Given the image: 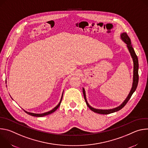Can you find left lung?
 <instances>
[{"mask_svg":"<svg viewBox=\"0 0 148 148\" xmlns=\"http://www.w3.org/2000/svg\"><path fill=\"white\" fill-rule=\"evenodd\" d=\"M121 37L122 38V40L125 42V43L127 45V47L128 49L130 51V53L132 56V58L133 59V61H134V77H133V84H132V87L131 88V90L128 95V96L127 97V98H126V99L123 101V102L120 105V106L114 108V109H111V110H98V109H95L94 108L92 107H91L90 105L88 103V102L87 101V99H86V92L85 90H84V88H82V91H83V94H84V99H85V101L86 102V104L87 106L88 107V108L92 111L94 112H96L97 114H111L115 112H116L118 111H119L120 110H121L125 105L127 103V102H128V101L130 100V99L131 98V96L132 95L133 93L135 92V91L136 90L137 86H138V81H139V75H138V68H139V63H138V57L134 51V48L132 47V46L131 45V39L129 37V36H128L127 33H123L121 34Z\"/></svg>","mask_w":148,"mask_h":148,"instance_id":"8db88e82","label":"left lung"}]
</instances>
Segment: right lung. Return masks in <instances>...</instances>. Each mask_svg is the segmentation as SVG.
Here are the masks:
<instances>
[{
  "mask_svg": "<svg viewBox=\"0 0 148 148\" xmlns=\"http://www.w3.org/2000/svg\"><path fill=\"white\" fill-rule=\"evenodd\" d=\"M62 98V97H61V100H60V102H59V103L57 105V106L54 108H53L52 110H51V111H50L49 112H45V113H43V114H34V113H31V112H27L26 111H25V112H26L29 115H30L34 116H37V117H41V116H46V115H48L54 112L55 111H56L57 110V108L59 107V106L60 105Z\"/></svg>",
  "mask_w": 148,
  "mask_h": 148,
  "instance_id": "obj_1",
  "label": "right lung"
}]
</instances>
